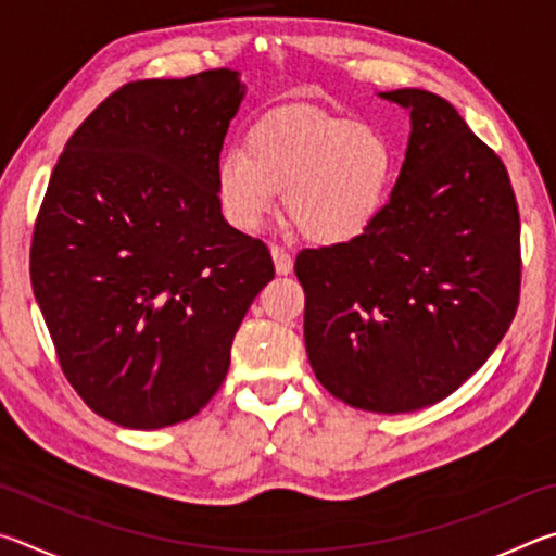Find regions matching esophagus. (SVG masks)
<instances>
[{
  "instance_id": "obj_1",
  "label": "esophagus",
  "mask_w": 556,
  "mask_h": 556,
  "mask_svg": "<svg viewBox=\"0 0 556 556\" xmlns=\"http://www.w3.org/2000/svg\"><path fill=\"white\" fill-rule=\"evenodd\" d=\"M271 260H275V269L277 275H289L291 267H294V260H291L289 252L285 248H279V244H271Z\"/></svg>"
}]
</instances>
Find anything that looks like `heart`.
Masks as SVG:
<instances>
[{
  "mask_svg": "<svg viewBox=\"0 0 556 556\" xmlns=\"http://www.w3.org/2000/svg\"><path fill=\"white\" fill-rule=\"evenodd\" d=\"M394 149L388 135L353 117L306 108L267 115L215 166L225 218L255 230L275 213L279 191L306 240L343 244L361 238L388 205Z\"/></svg>",
  "mask_w": 556,
  "mask_h": 556,
  "instance_id": "1",
  "label": "heart"
}]
</instances>
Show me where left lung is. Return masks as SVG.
I'll return each instance as SVG.
<instances>
[{"mask_svg": "<svg viewBox=\"0 0 556 556\" xmlns=\"http://www.w3.org/2000/svg\"><path fill=\"white\" fill-rule=\"evenodd\" d=\"M409 112L380 218L301 250L304 341L324 388L355 409L417 412L456 392L503 341L520 299V213L501 159L444 98L378 92Z\"/></svg>", "mask_w": 556, "mask_h": 556, "instance_id": "8db88e82", "label": "left lung"}]
</instances>
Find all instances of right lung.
Instances as JSON below:
<instances>
[{
  "mask_svg": "<svg viewBox=\"0 0 556 556\" xmlns=\"http://www.w3.org/2000/svg\"><path fill=\"white\" fill-rule=\"evenodd\" d=\"M244 90L228 68L127 83L73 131L51 174L34 296L65 378L119 427L199 414L275 277L265 242L228 225L215 193Z\"/></svg>",
  "mask_w": 556,
  "mask_h": 556,
  "instance_id": "obj_1",
  "label": "right lung"
}]
</instances>
